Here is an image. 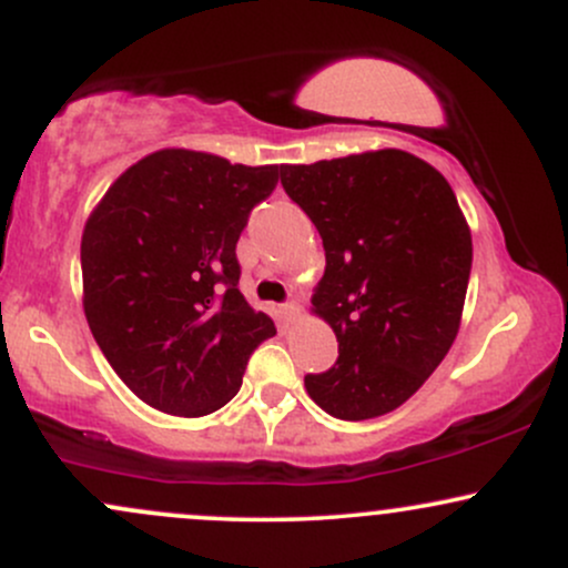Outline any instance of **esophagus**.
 I'll list each match as a JSON object with an SVG mask.
<instances>
[{"label":"esophagus","instance_id":"1","mask_svg":"<svg viewBox=\"0 0 568 568\" xmlns=\"http://www.w3.org/2000/svg\"><path fill=\"white\" fill-rule=\"evenodd\" d=\"M283 310H285V315H288V317L302 315V304H298V302H288V304L283 306Z\"/></svg>","mask_w":568,"mask_h":568}]
</instances>
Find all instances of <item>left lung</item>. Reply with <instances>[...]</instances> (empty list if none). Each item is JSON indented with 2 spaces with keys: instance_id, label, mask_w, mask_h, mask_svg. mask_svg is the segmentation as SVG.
I'll use <instances>...</instances> for the list:
<instances>
[{
  "instance_id": "left-lung-1",
  "label": "left lung",
  "mask_w": 568,
  "mask_h": 568,
  "mask_svg": "<svg viewBox=\"0 0 568 568\" xmlns=\"http://www.w3.org/2000/svg\"><path fill=\"white\" fill-rule=\"evenodd\" d=\"M288 197L323 237L312 312L338 361L304 387L344 422L384 416L440 366L459 334L473 234L452 184L403 149L283 165Z\"/></svg>"
}]
</instances>
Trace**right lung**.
<instances>
[{
  "instance_id": "obj_1",
  "label": "right lung",
  "mask_w": 568,
  "mask_h": 568,
  "mask_svg": "<svg viewBox=\"0 0 568 568\" xmlns=\"http://www.w3.org/2000/svg\"><path fill=\"white\" fill-rule=\"evenodd\" d=\"M283 165L160 149L130 165L82 232V306L98 347L146 406L207 416L237 395L251 352L275 336L240 293L234 256Z\"/></svg>"
}]
</instances>
